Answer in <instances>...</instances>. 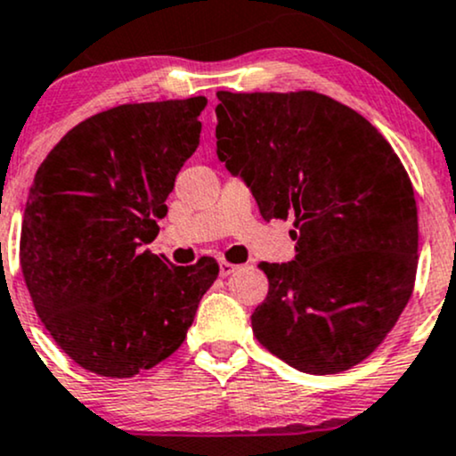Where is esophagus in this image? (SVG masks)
I'll list each match as a JSON object with an SVG mask.
<instances>
[{
	"label": "esophagus",
	"mask_w": 456,
	"mask_h": 456,
	"mask_svg": "<svg viewBox=\"0 0 456 456\" xmlns=\"http://www.w3.org/2000/svg\"><path fill=\"white\" fill-rule=\"evenodd\" d=\"M238 268H240L238 264H232L227 262V259H223V262H220V277H229V274L236 273Z\"/></svg>",
	"instance_id": "34e87169"
}]
</instances>
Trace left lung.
Masks as SVG:
<instances>
[{
	"mask_svg": "<svg viewBox=\"0 0 456 456\" xmlns=\"http://www.w3.org/2000/svg\"><path fill=\"white\" fill-rule=\"evenodd\" d=\"M218 158L248 183L264 220H294L297 257L262 262L268 297L253 312L264 348L307 374L368 359L409 303L418 208L392 144L314 90H218Z\"/></svg>",
	"mask_w": 456,
	"mask_h": 456,
	"instance_id": "left-lung-1",
	"label": "left lung"
}]
</instances>
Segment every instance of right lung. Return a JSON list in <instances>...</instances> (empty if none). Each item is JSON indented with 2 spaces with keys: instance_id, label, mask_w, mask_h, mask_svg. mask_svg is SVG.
Returning <instances> with one entry per match:
<instances>
[{
  "instance_id": "obj_1",
  "label": "right lung",
  "mask_w": 456,
  "mask_h": 456,
  "mask_svg": "<svg viewBox=\"0 0 456 456\" xmlns=\"http://www.w3.org/2000/svg\"><path fill=\"white\" fill-rule=\"evenodd\" d=\"M205 106L110 108L75 125L34 175L19 244L25 285L58 346L99 377H136L171 357L218 277L214 257L173 266L142 248L197 151Z\"/></svg>"
}]
</instances>
